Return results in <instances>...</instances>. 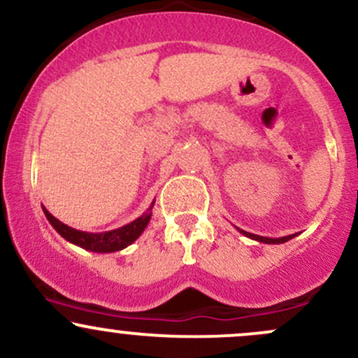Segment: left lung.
I'll list each match as a JSON object with an SVG mask.
<instances>
[{
	"instance_id": "left-lung-1",
	"label": "left lung",
	"mask_w": 358,
	"mask_h": 358,
	"mask_svg": "<svg viewBox=\"0 0 358 358\" xmlns=\"http://www.w3.org/2000/svg\"><path fill=\"white\" fill-rule=\"evenodd\" d=\"M238 231H239V233H241V234H245L246 238H251V239H255V241L265 243V245H280V243H285V241H289V239H292L294 236H296V234H289V236H284V238H265V236H258V234H251V233H246V231L239 229V227H238Z\"/></svg>"
}]
</instances>
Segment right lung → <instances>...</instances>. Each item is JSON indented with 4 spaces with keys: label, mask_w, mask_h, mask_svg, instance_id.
<instances>
[{
    "label": "right lung",
    "mask_w": 358,
    "mask_h": 358,
    "mask_svg": "<svg viewBox=\"0 0 358 358\" xmlns=\"http://www.w3.org/2000/svg\"><path fill=\"white\" fill-rule=\"evenodd\" d=\"M152 206H155V202L151 203L148 212H144L141 217L134 219L132 222L125 224V226L119 227V229L105 231V233H86V231H78L54 217L45 207H42V209H44V214L47 221L50 222V226H52L66 241L73 243V245L80 246V248L83 250L95 251V253H113V251L127 248L129 245H132V243L143 234V231L146 229L149 219H151L152 215Z\"/></svg>",
    "instance_id": "1"
}]
</instances>
